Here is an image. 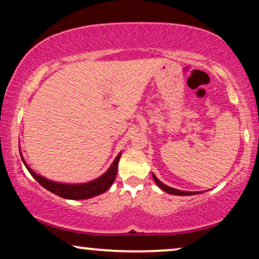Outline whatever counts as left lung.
I'll list each match as a JSON object with an SVG mask.
<instances>
[{
    "mask_svg": "<svg viewBox=\"0 0 259 259\" xmlns=\"http://www.w3.org/2000/svg\"><path fill=\"white\" fill-rule=\"evenodd\" d=\"M152 177H153V180L156 181V184L158 185L160 189L163 190V191L168 192V194L170 195H177V196H191V195H197L200 194V192H190V191H181V190H178V189H174V187H170V186H167L165 184H163L162 181H159L157 179V177L152 173Z\"/></svg>",
    "mask_w": 259,
    "mask_h": 259,
    "instance_id": "left-lung-1",
    "label": "left lung"
}]
</instances>
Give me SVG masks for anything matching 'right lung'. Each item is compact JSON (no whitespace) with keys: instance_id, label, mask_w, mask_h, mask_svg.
<instances>
[{"instance_id":"right-lung-1","label":"right lung","mask_w":259,"mask_h":259,"mask_svg":"<svg viewBox=\"0 0 259 259\" xmlns=\"http://www.w3.org/2000/svg\"><path fill=\"white\" fill-rule=\"evenodd\" d=\"M120 156L121 152H119V154L115 157L114 162L112 163L111 167L107 169L106 173L101 175L97 179L82 184H65L49 180L46 179V178L35 173V171L26 164L22 153H20L23 163H24V165L29 170V173L32 175V178H34L41 186L45 187L46 190H49V191H51L52 194L57 195L59 197L67 198V200H88V198L95 197V196H99L101 194H103V192H106L107 190L112 186V184L114 183L115 177H117L118 163H119Z\"/></svg>"}]
</instances>
